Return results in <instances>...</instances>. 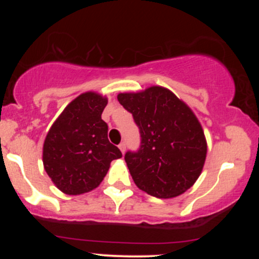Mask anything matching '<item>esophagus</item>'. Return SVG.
I'll return each instance as SVG.
<instances>
[{"label": "esophagus", "mask_w": 259, "mask_h": 259, "mask_svg": "<svg viewBox=\"0 0 259 259\" xmlns=\"http://www.w3.org/2000/svg\"><path fill=\"white\" fill-rule=\"evenodd\" d=\"M118 147H119V150L121 151V153H124V152H125V142H120V144H119V146H118Z\"/></svg>", "instance_id": "34e87169"}]
</instances>
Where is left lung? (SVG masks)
Wrapping results in <instances>:
<instances>
[{"label":"left lung","mask_w":259,"mask_h":259,"mask_svg":"<svg viewBox=\"0 0 259 259\" xmlns=\"http://www.w3.org/2000/svg\"><path fill=\"white\" fill-rule=\"evenodd\" d=\"M118 101L140 129L138 152H126L134 183L158 198L177 197L198 179L207 156V141L192 109L168 89L151 86L123 92Z\"/></svg>","instance_id":"obj_1"}]
</instances>
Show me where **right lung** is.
Returning <instances> with one entry per match:
<instances>
[{
    "label": "right lung",
    "mask_w": 259,
    "mask_h": 259,
    "mask_svg": "<svg viewBox=\"0 0 259 259\" xmlns=\"http://www.w3.org/2000/svg\"><path fill=\"white\" fill-rule=\"evenodd\" d=\"M108 103L94 91L79 95L55 120L42 148L44 168L57 189L67 195H81L100 185L120 150L107 138L102 120Z\"/></svg>",
    "instance_id": "obj_1"
}]
</instances>
